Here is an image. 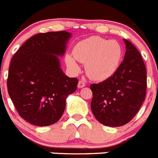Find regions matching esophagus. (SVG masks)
Listing matches in <instances>:
<instances>
[{"mask_svg":"<svg viewBox=\"0 0 158 158\" xmlns=\"http://www.w3.org/2000/svg\"><path fill=\"white\" fill-rule=\"evenodd\" d=\"M85 86V83L83 81H79V82H78V85H77V87L79 88V89H81V88H83V87Z\"/></svg>","mask_w":158,"mask_h":158,"instance_id":"obj_1","label":"esophagus"}]
</instances>
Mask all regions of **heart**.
<instances>
[{
	"label": "heart",
	"instance_id": "obj_1",
	"mask_svg": "<svg viewBox=\"0 0 158 158\" xmlns=\"http://www.w3.org/2000/svg\"><path fill=\"white\" fill-rule=\"evenodd\" d=\"M122 57V48L116 40H108L93 36L81 40L75 45L73 56L65 58L66 65L73 71L78 72L77 62L86 64L88 76L95 81H105L114 74Z\"/></svg>",
	"mask_w": 158,
	"mask_h": 158
}]
</instances>
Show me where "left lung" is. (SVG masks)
I'll list each match as a JSON object with an SVG mask.
<instances>
[{
    "label": "left lung",
    "instance_id": "8db88e82",
    "mask_svg": "<svg viewBox=\"0 0 158 158\" xmlns=\"http://www.w3.org/2000/svg\"><path fill=\"white\" fill-rule=\"evenodd\" d=\"M124 60L110 78L92 84L91 109L101 124L110 127L126 124L138 113L145 99L147 70L136 48L124 39Z\"/></svg>",
    "mask_w": 158,
    "mask_h": 158
}]
</instances>
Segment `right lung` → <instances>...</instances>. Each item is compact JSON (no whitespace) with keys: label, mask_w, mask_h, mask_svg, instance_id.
<instances>
[{"label":"right lung","mask_w":158,"mask_h":158,"mask_svg":"<svg viewBox=\"0 0 158 158\" xmlns=\"http://www.w3.org/2000/svg\"><path fill=\"white\" fill-rule=\"evenodd\" d=\"M71 35L66 31L36 34L11 59L8 95L20 117L30 124L43 127L57 122L66 98L76 91L78 80L63 73L59 59Z\"/></svg>","instance_id":"1"}]
</instances>
